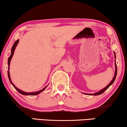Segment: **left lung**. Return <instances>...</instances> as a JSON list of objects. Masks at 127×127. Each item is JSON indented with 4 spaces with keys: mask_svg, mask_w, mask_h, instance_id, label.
<instances>
[{
    "mask_svg": "<svg viewBox=\"0 0 127 127\" xmlns=\"http://www.w3.org/2000/svg\"><path fill=\"white\" fill-rule=\"evenodd\" d=\"M114 54H115V59H116V54H115V52H114ZM115 66H116V70H115V76H114V77H113V79L112 80V81L110 82V83L109 84V85H108V86H107L105 87L104 89H103L102 90H101V91H99V92H98L96 93H94V94H93L94 95H99V94H101L102 93L104 92L106 90V89H108V87H109L110 85H112V84H113V83L114 82V81H115V79H116V75H117V65H116V63H115ZM89 95H93V94H89Z\"/></svg>",
    "mask_w": 127,
    "mask_h": 127,
    "instance_id": "obj_1",
    "label": "left lung"
}]
</instances>
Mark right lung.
<instances>
[{
    "instance_id": "1",
    "label": "right lung",
    "mask_w": 127,
    "mask_h": 127,
    "mask_svg": "<svg viewBox=\"0 0 127 127\" xmlns=\"http://www.w3.org/2000/svg\"><path fill=\"white\" fill-rule=\"evenodd\" d=\"M18 41H19V40H17L16 41L14 42L13 46H12V47L11 48V55L10 56L9 58L8 59V69H9L10 68V60L11 59L12 56H13L14 55V51H15V47L17 45L18 43ZM8 79H9V81L10 82V83L12 84V86L14 87V88H15L16 90H17L18 92L19 93H21V94H23V95H37V94H38L39 93H40L41 92H42V91H44L45 89H46V87L47 86H46L44 87L43 89H42V90H41L40 91H38V92H32V93H27V92H23V91L19 90V89H18L17 87L15 86V85H14L13 83H12V82L11 81V78H10V73H9V71H8Z\"/></svg>"
}]
</instances>
